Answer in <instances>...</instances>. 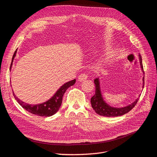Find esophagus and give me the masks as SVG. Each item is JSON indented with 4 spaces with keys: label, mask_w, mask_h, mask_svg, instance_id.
I'll return each instance as SVG.
<instances>
[{
    "label": "esophagus",
    "mask_w": 157,
    "mask_h": 157,
    "mask_svg": "<svg viewBox=\"0 0 157 157\" xmlns=\"http://www.w3.org/2000/svg\"><path fill=\"white\" fill-rule=\"evenodd\" d=\"M87 78V74L82 73L78 76V81H80V82H82V81H84L85 80H86Z\"/></svg>",
    "instance_id": "esophagus-1"
}]
</instances>
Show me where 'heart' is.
Returning <instances> with one entry per match:
<instances>
[{
  "mask_svg": "<svg viewBox=\"0 0 157 157\" xmlns=\"http://www.w3.org/2000/svg\"><path fill=\"white\" fill-rule=\"evenodd\" d=\"M111 56H112V55H113V53H111Z\"/></svg>",
  "mask_w": 157,
  "mask_h": 157,
  "instance_id": "1",
  "label": "heart"
}]
</instances>
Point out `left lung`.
Returning <instances> with one entry per match:
<instances>
[{
	"label": "left lung",
	"instance_id": "left-lung-1",
	"mask_svg": "<svg viewBox=\"0 0 157 157\" xmlns=\"http://www.w3.org/2000/svg\"><path fill=\"white\" fill-rule=\"evenodd\" d=\"M139 59L140 61V65L142 71L144 75V70H143V66H142V60L141 55H139ZM142 88H144V77L142 78ZM94 83L95 84V93L91 98V104L93 109H94L97 113L99 115L104 116V117H118L121 116L124 114L127 113L129 111L132 109L137 102L139 101V97H138L131 104L124 106L122 108H115L109 105L108 103L104 100V98L102 95L101 89H100V78L99 77L96 78L94 80ZM140 97V95H139Z\"/></svg>",
	"mask_w": 157,
	"mask_h": 157
}]
</instances>
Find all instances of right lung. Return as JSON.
<instances>
[{"label":"right lung","mask_w":157,"mask_h":157,"mask_svg":"<svg viewBox=\"0 0 157 157\" xmlns=\"http://www.w3.org/2000/svg\"><path fill=\"white\" fill-rule=\"evenodd\" d=\"M17 52V49H16V51L15 52L13 55V58H12L11 64L10 66V70H11L13 60L16 57ZM75 82H76V79H74L64 84L60 87V88L57 91L55 92L53 97H52L49 100H48L47 101L44 102L41 104H29L26 103L22 101L21 99L18 98L13 93H13L14 97L15 98L18 103L24 109L27 110L28 112L40 117H50L55 115L56 113L59 110V108H60V105L62 102V97H63L64 93L66 92L68 87L74 85Z\"/></svg>","instance_id":"right-lung-1"}]
</instances>
